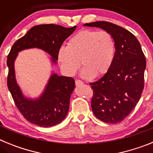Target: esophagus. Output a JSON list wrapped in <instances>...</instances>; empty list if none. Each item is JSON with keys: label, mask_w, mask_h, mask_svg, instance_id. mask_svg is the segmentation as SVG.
Wrapping results in <instances>:
<instances>
[{"label": "esophagus", "mask_w": 153, "mask_h": 153, "mask_svg": "<svg viewBox=\"0 0 153 153\" xmlns=\"http://www.w3.org/2000/svg\"><path fill=\"white\" fill-rule=\"evenodd\" d=\"M75 83H76V86H79V85L83 84V81L79 80V79H76V80L75 81Z\"/></svg>", "instance_id": "34e87169"}]
</instances>
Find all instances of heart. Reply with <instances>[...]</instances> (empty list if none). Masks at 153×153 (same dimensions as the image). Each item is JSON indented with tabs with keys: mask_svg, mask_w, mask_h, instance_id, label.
<instances>
[{
	"mask_svg": "<svg viewBox=\"0 0 153 153\" xmlns=\"http://www.w3.org/2000/svg\"><path fill=\"white\" fill-rule=\"evenodd\" d=\"M115 55V43L106 31L86 30L70 39L67 47L58 51V62L63 72L68 76L76 74L83 66L81 75L92 79L96 75L106 74L113 63Z\"/></svg>",
	"mask_w": 153,
	"mask_h": 153,
	"instance_id": "heart-1",
	"label": "heart"
}]
</instances>
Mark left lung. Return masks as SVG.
<instances>
[{
  "mask_svg": "<svg viewBox=\"0 0 153 153\" xmlns=\"http://www.w3.org/2000/svg\"><path fill=\"white\" fill-rule=\"evenodd\" d=\"M100 27L111 35L115 43L113 63L102 78L91 83V107L97 119L117 123L132 112L144 88L145 55L139 40L129 30L106 21L85 24Z\"/></svg>",
  "mask_w": 153,
  "mask_h": 153,
  "instance_id": "8db88e82",
  "label": "left lung"
}]
</instances>
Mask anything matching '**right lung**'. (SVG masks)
<instances>
[{"label":"right lung","instance_id":"right-lung-1","mask_svg":"<svg viewBox=\"0 0 153 153\" xmlns=\"http://www.w3.org/2000/svg\"><path fill=\"white\" fill-rule=\"evenodd\" d=\"M76 26L67 28L56 24L36 25L17 40L7 56V87L19 111L31 123L42 127H51L60 123L67 117L70 99L75 88L74 78L52 73L41 95L36 99L23 94L15 76L14 62L18 53L30 48H38L51 56L56 64L58 51L62 44L74 33Z\"/></svg>","mask_w":153,"mask_h":153}]
</instances>
